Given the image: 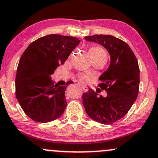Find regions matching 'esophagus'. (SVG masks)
<instances>
[{"mask_svg":"<svg viewBox=\"0 0 158 158\" xmlns=\"http://www.w3.org/2000/svg\"><path fill=\"white\" fill-rule=\"evenodd\" d=\"M79 86H80V87H81V88H82V89H83V90H84V92H87V91H88V88H87V87H86V86H85V85H82V84H79Z\"/></svg>","mask_w":158,"mask_h":158,"instance_id":"1","label":"esophagus"}]
</instances>
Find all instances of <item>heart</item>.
Wrapping results in <instances>:
<instances>
[{
    "label": "heart",
    "mask_w": 158,
    "mask_h": 158,
    "mask_svg": "<svg viewBox=\"0 0 158 158\" xmlns=\"http://www.w3.org/2000/svg\"><path fill=\"white\" fill-rule=\"evenodd\" d=\"M89 53L92 56L93 60L98 59L107 60V53H106L104 48L99 47V46H94V47L91 48L90 50H89ZM78 77L79 78L80 80L83 81V82H86L89 79V77L84 74H79Z\"/></svg>",
    "instance_id": "1"
}]
</instances>
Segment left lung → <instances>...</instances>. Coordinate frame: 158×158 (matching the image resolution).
Here are the masks:
<instances>
[{
    "label": "left lung",
    "instance_id": "left-lung-1",
    "mask_svg": "<svg viewBox=\"0 0 158 158\" xmlns=\"http://www.w3.org/2000/svg\"><path fill=\"white\" fill-rule=\"evenodd\" d=\"M85 39L104 46L110 56V64L99 78L98 86L107 92V97L98 96L89 89L82 94V104L93 120L114 123L127 114L137 98L140 82L138 60L128 44L114 36L94 35Z\"/></svg>",
    "mask_w": 158,
    "mask_h": 158
}]
</instances>
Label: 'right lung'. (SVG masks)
<instances>
[{
    "instance_id": "add662e5",
    "label": "right lung",
    "mask_w": 158,
    "mask_h": 158,
    "mask_svg": "<svg viewBox=\"0 0 158 158\" xmlns=\"http://www.w3.org/2000/svg\"><path fill=\"white\" fill-rule=\"evenodd\" d=\"M80 42L72 36L52 34L38 39L25 50L16 71V97L25 114L39 123L59 118L66 107V85H54L51 75L64 64Z\"/></svg>"
}]
</instances>
